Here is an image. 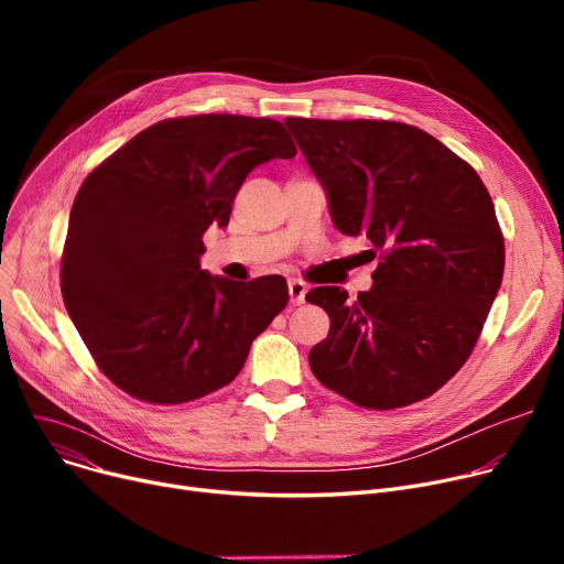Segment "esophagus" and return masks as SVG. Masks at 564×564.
I'll return each mask as SVG.
<instances>
[{
	"label": "esophagus",
	"mask_w": 564,
	"mask_h": 564,
	"mask_svg": "<svg viewBox=\"0 0 564 564\" xmlns=\"http://www.w3.org/2000/svg\"><path fill=\"white\" fill-rule=\"evenodd\" d=\"M288 292H290V302L294 306H302L306 302V292H308V285L304 281H290L288 283Z\"/></svg>",
	"instance_id": "34e87169"
}]
</instances>
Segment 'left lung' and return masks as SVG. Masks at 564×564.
<instances>
[{"label": "left lung", "instance_id": "obj_1", "mask_svg": "<svg viewBox=\"0 0 564 564\" xmlns=\"http://www.w3.org/2000/svg\"><path fill=\"white\" fill-rule=\"evenodd\" d=\"M334 226L368 237L372 288L338 285L306 302L329 336L308 364L324 387L368 409H395L441 389L468 359L496 300L506 247L480 175L432 134L391 121L285 118Z\"/></svg>", "mask_w": 564, "mask_h": 564}]
</instances>
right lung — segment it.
<instances>
[{
  "label": "right lung",
  "instance_id": "obj_1",
  "mask_svg": "<svg viewBox=\"0 0 564 564\" xmlns=\"http://www.w3.org/2000/svg\"><path fill=\"white\" fill-rule=\"evenodd\" d=\"M297 155L272 118H171L132 137L79 187L62 258L66 311L100 370L137 400L219 391L288 304L283 276L200 270L203 232L228 226L247 175Z\"/></svg>",
  "mask_w": 564,
  "mask_h": 564
}]
</instances>
